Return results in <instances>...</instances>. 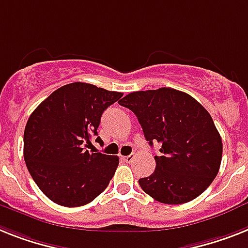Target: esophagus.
<instances>
[{"instance_id": "1", "label": "esophagus", "mask_w": 248, "mask_h": 248, "mask_svg": "<svg viewBox=\"0 0 248 248\" xmlns=\"http://www.w3.org/2000/svg\"><path fill=\"white\" fill-rule=\"evenodd\" d=\"M134 155H129V156H123L122 159L123 161H125V162H132L133 159H134Z\"/></svg>"}]
</instances>
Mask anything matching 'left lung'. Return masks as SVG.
Here are the masks:
<instances>
[{
	"instance_id": "8db88e82",
	"label": "left lung",
	"mask_w": 248,
	"mask_h": 248,
	"mask_svg": "<svg viewBox=\"0 0 248 248\" xmlns=\"http://www.w3.org/2000/svg\"><path fill=\"white\" fill-rule=\"evenodd\" d=\"M118 102L136 114L151 146L161 144L153 173L139 179L144 193L163 204H184L209 187L219 171L223 146L200 102L170 87L132 92Z\"/></svg>"
}]
</instances>
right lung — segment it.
<instances>
[{"label":"right lung","instance_id":"obj_1","mask_svg":"<svg viewBox=\"0 0 248 248\" xmlns=\"http://www.w3.org/2000/svg\"><path fill=\"white\" fill-rule=\"evenodd\" d=\"M122 96L73 82L55 90L32 111L24 132V159L32 180L52 202L82 206L108 187L119 157L87 148L97 136L102 112Z\"/></svg>","mask_w":248,"mask_h":248}]
</instances>
